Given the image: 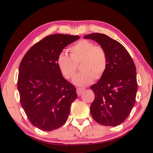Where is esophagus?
Returning <instances> with one entry per match:
<instances>
[{
    "label": "esophagus",
    "mask_w": 153,
    "mask_h": 153,
    "mask_svg": "<svg viewBox=\"0 0 153 153\" xmlns=\"http://www.w3.org/2000/svg\"><path fill=\"white\" fill-rule=\"evenodd\" d=\"M84 89H82V88H77V95H78V96H80L81 95H82V93L84 91Z\"/></svg>",
    "instance_id": "34e87169"
}]
</instances>
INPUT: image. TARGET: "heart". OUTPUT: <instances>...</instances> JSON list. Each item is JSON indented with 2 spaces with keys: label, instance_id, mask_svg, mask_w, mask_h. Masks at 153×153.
I'll use <instances>...</instances> for the list:
<instances>
[{
  "label": "heart",
  "instance_id": "heart-1",
  "mask_svg": "<svg viewBox=\"0 0 153 153\" xmlns=\"http://www.w3.org/2000/svg\"><path fill=\"white\" fill-rule=\"evenodd\" d=\"M70 57L60 53L57 57L56 64L60 74L65 79H69L75 74L76 64L81 62L82 70L74 77L72 82L79 87H85L93 80L101 78L108 65L107 55L105 49L96 46L88 40L77 41L70 48Z\"/></svg>",
  "mask_w": 153,
  "mask_h": 153
}]
</instances>
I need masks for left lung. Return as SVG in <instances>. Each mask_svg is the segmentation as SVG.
Returning <instances> with one entry per match:
<instances>
[{
	"mask_svg": "<svg viewBox=\"0 0 153 153\" xmlns=\"http://www.w3.org/2000/svg\"><path fill=\"white\" fill-rule=\"evenodd\" d=\"M83 37L99 43L106 51L108 60L105 74L90 87L95 93L91 114L100 124L118 126L128 118L135 102L137 83L135 64L126 48L106 35L96 33Z\"/></svg>",
	"mask_w": 153,
	"mask_h": 153,
	"instance_id": "obj_1",
	"label": "left lung"
}]
</instances>
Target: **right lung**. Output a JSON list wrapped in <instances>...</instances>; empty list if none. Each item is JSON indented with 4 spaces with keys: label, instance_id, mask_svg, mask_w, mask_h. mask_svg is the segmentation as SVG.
Instances as JSON below:
<instances>
[{
    "label": "right lung",
    "instance_id": "right-lung-1",
    "mask_svg": "<svg viewBox=\"0 0 153 153\" xmlns=\"http://www.w3.org/2000/svg\"><path fill=\"white\" fill-rule=\"evenodd\" d=\"M79 37L48 35L35 44L19 64L21 105L32 125L41 130L50 131L63 126L71 103L77 98L75 87L60 74L56 59L65 47Z\"/></svg>",
    "mask_w": 153,
    "mask_h": 153
}]
</instances>
